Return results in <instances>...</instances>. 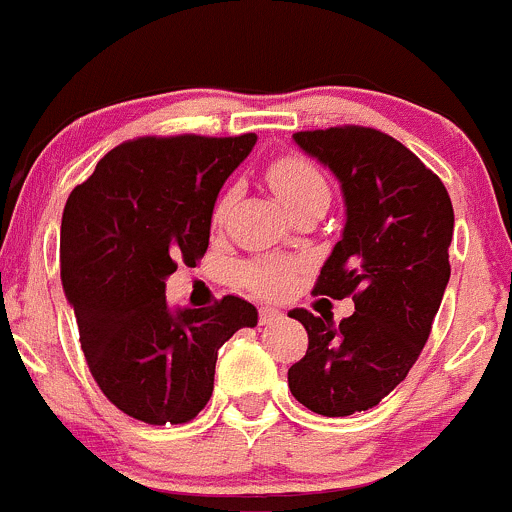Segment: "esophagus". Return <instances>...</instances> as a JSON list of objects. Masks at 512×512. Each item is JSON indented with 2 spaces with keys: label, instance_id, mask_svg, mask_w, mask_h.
<instances>
[{
  "label": "esophagus",
  "instance_id": "esophagus-1",
  "mask_svg": "<svg viewBox=\"0 0 512 512\" xmlns=\"http://www.w3.org/2000/svg\"><path fill=\"white\" fill-rule=\"evenodd\" d=\"M283 313L278 308H271V305H263L261 310H258V323L261 325H271L276 323V320H281Z\"/></svg>",
  "mask_w": 512,
  "mask_h": 512
}]
</instances>
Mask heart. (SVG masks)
I'll return each instance as SVG.
<instances>
[{"label":"heart","instance_id":"heart-1","mask_svg":"<svg viewBox=\"0 0 512 512\" xmlns=\"http://www.w3.org/2000/svg\"><path fill=\"white\" fill-rule=\"evenodd\" d=\"M268 182H271L273 192H276V197L281 199L286 209L293 207L300 199L328 192V184H325V177L320 175L318 167H313L303 157H283V160L273 162L268 167ZM229 202L231 194H224L219 199L217 209H214V221L224 219ZM291 278L293 266L288 261H281V258H261V261L246 263L241 268V281L263 295L283 293L288 283H291Z\"/></svg>","mask_w":512,"mask_h":512}]
</instances>
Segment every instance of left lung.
<instances>
[{"label":"left lung","mask_w":512,"mask_h":512,"mask_svg":"<svg viewBox=\"0 0 512 512\" xmlns=\"http://www.w3.org/2000/svg\"><path fill=\"white\" fill-rule=\"evenodd\" d=\"M293 142L333 172L345 226L320 268L315 293L352 295L355 313L293 308L308 352L288 370L310 412L350 416L377 407L419 357L449 283L453 207L441 179L399 140L372 128L310 130Z\"/></svg>","instance_id":"obj_1"}]
</instances>
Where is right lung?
<instances>
[{
	"label": "right lung",
	"instance_id": "obj_1",
	"mask_svg": "<svg viewBox=\"0 0 512 512\" xmlns=\"http://www.w3.org/2000/svg\"><path fill=\"white\" fill-rule=\"evenodd\" d=\"M254 145V133L123 142L63 209L61 283L88 367L105 397L145 424L202 412L219 347L258 323L236 295L212 308H172L165 298L177 261L197 266L207 254L219 189Z\"/></svg>",
	"mask_w": 512,
	"mask_h": 512
}]
</instances>
